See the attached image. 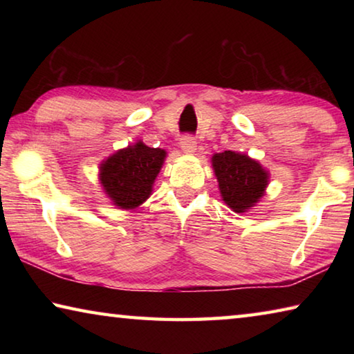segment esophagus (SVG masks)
I'll return each instance as SVG.
<instances>
[{
    "label": "esophagus",
    "mask_w": 354,
    "mask_h": 354,
    "mask_svg": "<svg viewBox=\"0 0 354 354\" xmlns=\"http://www.w3.org/2000/svg\"><path fill=\"white\" fill-rule=\"evenodd\" d=\"M179 145H181L183 153H185V154H194L196 151V142L194 137H190V136H184L181 142H179Z\"/></svg>",
    "instance_id": "esophagus-1"
}]
</instances>
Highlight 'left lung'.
I'll use <instances>...</instances> for the list:
<instances>
[{
  "mask_svg": "<svg viewBox=\"0 0 354 354\" xmlns=\"http://www.w3.org/2000/svg\"><path fill=\"white\" fill-rule=\"evenodd\" d=\"M220 196L236 214H245L257 206L266 195L270 173L259 160L237 151L215 153L211 159Z\"/></svg>",
  "mask_w": 354,
  "mask_h": 354,
  "instance_id": "8db88e82",
  "label": "left lung"
}]
</instances>
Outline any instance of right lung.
Listing matches in <instances>:
<instances>
[{
    "label": "right lung",
    "instance_id": "right-lung-1",
    "mask_svg": "<svg viewBox=\"0 0 354 354\" xmlns=\"http://www.w3.org/2000/svg\"><path fill=\"white\" fill-rule=\"evenodd\" d=\"M165 158V149L151 148L142 140L117 149L100 164L101 189L117 209L134 211L153 194Z\"/></svg>",
    "mask_w": 354,
    "mask_h": 354
}]
</instances>
